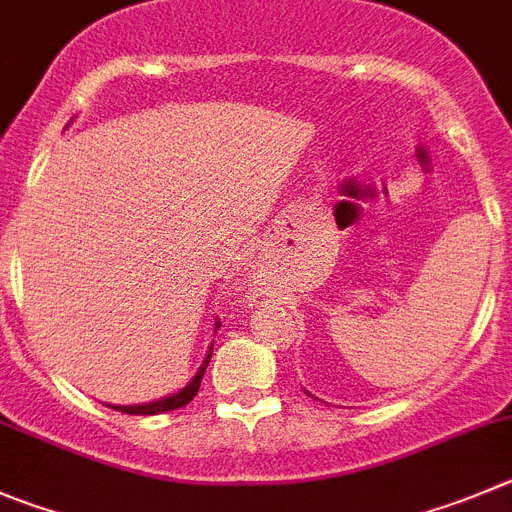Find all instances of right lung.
Instances as JSON below:
<instances>
[{
  "label": "right lung",
  "instance_id": "1",
  "mask_svg": "<svg viewBox=\"0 0 512 512\" xmlns=\"http://www.w3.org/2000/svg\"><path fill=\"white\" fill-rule=\"evenodd\" d=\"M214 328H219V321H217V326H214ZM212 348H214V343L209 346L207 358L202 361V366H199V371L194 374V379H191L189 384L184 386V389L176 391V394L164 396V399L148 401V404H128V407H116V404H111V409H118V412H123V414H161V412H171V409L186 407V404H189V401L197 396L199 384H202V376H204V371H207L209 358H212Z\"/></svg>",
  "mask_w": 512,
  "mask_h": 512
}]
</instances>
